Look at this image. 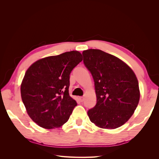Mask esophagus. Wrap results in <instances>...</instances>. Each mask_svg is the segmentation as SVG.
<instances>
[{
	"label": "esophagus",
	"instance_id": "esophagus-1",
	"mask_svg": "<svg viewBox=\"0 0 159 159\" xmlns=\"http://www.w3.org/2000/svg\"><path fill=\"white\" fill-rule=\"evenodd\" d=\"M79 99L80 100L81 102H83L84 101V98L82 97V96H81V97H79Z\"/></svg>",
	"mask_w": 159,
	"mask_h": 159
}]
</instances>
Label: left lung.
I'll use <instances>...</instances> for the list:
<instances>
[{
  "instance_id": "left-lung-1",
  "label": "left lung",
  "mask_w": 159,
  "mask_h": 159,
  "mask_svg": "<svg viewBox=\"0 0 159 159\" xmlns=\"http://www.w3.org/2000/svg\"><path fill=\"white\" fill-rule=\"evenodd\" d=\"M82 54L93 78L97 98L95 107L88 111L90 121L103 129L122 126L133 115L140 99L135 74L124 61L102 50L89 49Z\"/></svg>"
}]
</instances>
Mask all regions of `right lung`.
Wrapping results in <instances>:
<instances>
[{"mask_svg": "<svg viewBox=\"0 0 159 159\" xmlns=\"http://www.w3.org/2000/svg\"><path fill=\"white\" fill-rule=\"evenodd\" d=\"M82 61L78 51L44 57L32 64L22 80V102L30 117L41 127H60L68 121L75 100L69 95L70 74Z\"/></svg>", "mask_w": 159, "mask_h": 159, "instance_id": "1", "label": "right lung"}]
</instances>
